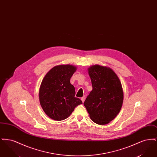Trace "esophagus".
Instances as JSON below:
<instances>
[{
	"label": "esophagus",
	"mask_w": 157,
	"mask_h": 157,
	"mask_svg": "<svg viewBox=\"0 0 157 157\" xmlns=\"http://www.w3.org/2000/svg\"><path fill=\"white\" fill-rule=\"evenodd\" d=\"M81 100H82V102L83 103V102H84V101H85V96H83V97L81 98Z\"/></svg>",
	"instance_id": "34e87169"
}]
</instances>
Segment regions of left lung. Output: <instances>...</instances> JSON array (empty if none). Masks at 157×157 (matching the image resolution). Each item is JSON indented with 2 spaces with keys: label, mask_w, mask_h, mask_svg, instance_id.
Returning <instances> with one entry per match:
<instances>
[{
  "label": "left lung",
  "mask_w": 157,
  "mask_h": 157,
  "mask_svg": "<svg viewBox=\"0 0 157 157\" xmlns=\"http://www.w3.org/2000/svg\"><path fill=\"white\" fill-rule=\"evenodd\" d=\"M92 90L83 105L90 118L99 125L113 120L121 109L124 93L118 76L109 67L98 65L88 69Z\"/></svg>",
  "instance_id": "8db88e82"
}]
</instances>
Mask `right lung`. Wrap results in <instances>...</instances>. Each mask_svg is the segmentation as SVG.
<instances>
[{
  "instance_id": "1",
  "label": "right lung",
  "mask_w": 157,
  "mask_h": 157,
  "mask_svg": "<svg viewBox=\"0 0 157 157\" xmlns=\"http://www.w3.org/2000/svg\"><path fill=\"white\" fill-rule=\"evenodd\" d=\"M76 70L71 65L53 67L45 75L39 92V101L45 113L51 119L62 121L67 118L75 107L82 104L76 98L74 86L70 79Z\"/></svg>"
}]
</instances>
